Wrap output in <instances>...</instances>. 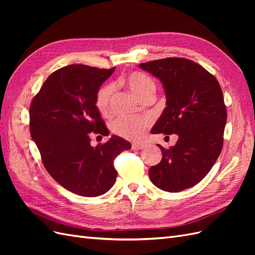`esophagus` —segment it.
Wrapping results in <instances>:
<instances>
[{"label":"esophagus","mask_w":255,"mask_h":255,"mask_svg":"<svg viewBox=\"0 0 255 255\" xmlns=\"http://www.w3.org/2000/svg\"><path fill=\"white\" fill-rule=\"evenodd\" d=\"M132 146H133V149H135V150H141V149L144 148L145 144L142 143V142H134L132 144Z\"/></svg>","instance_id":"34e87169"}]
</instances>
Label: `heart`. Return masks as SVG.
Wrapping results in <instances>:
<instances>
[{
	"instance_id": "1",
	"label": "heart",
	"mask_w": 255,
	"mask_h": 255,
	"mask_svg": "<svg viewBox=\"0 0 255 255\" xmlns=\"http://www.w3.org/2000/svg\"><path fill=\"white\" fill-rule=\"evenodd\" d=\"M125 82L135 95L141 100L146 97H154L156 91V84L149 74L140 71H135L128 74ZM115 92V85L112 83L104 84L100 87L96 95L95 104L100 114L106 115L111 109V100ZM149 126V121L146 119L137 118H125L120 117L115 119L111 123V128L113 133L127 139L136 140L139 139L144 134L145 128Z\"/></svg>"
}]
</instances>
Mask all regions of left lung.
Listing matches in <instances>:
<instances>
[{"instance_id": "1", "label": "left lung", "mask_w": 255, "mask_h": 255, "mask_svg": "<svg viewBox=\"0 0 255 255\" xmlns=\"http://www.w3.org/2000/svg\"><path fill=\"white\" fill-rule=\"evenodd\" d=\"M139 67L159 79L167 99L151 133L179 136L170 149L157 144L163 157L149 169L151 182L169 192L195 186L222 150L227 109L220 85L202 66L186 58L168 57Z\"/></svg>"}]
</instances>
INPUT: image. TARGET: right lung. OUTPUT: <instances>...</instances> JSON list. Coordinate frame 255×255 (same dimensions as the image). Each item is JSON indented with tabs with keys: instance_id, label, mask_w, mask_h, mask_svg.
Here are the masks:
<instances>
[{
	"instance_id": "right-lung-1",
	"label": "right lung",
	"mask_w": 255,
	"mask_h": 255,
	"mask_svg": "<svg viewBox=\"0 0 255 255\" xmlns=\"http://www.w3.org/2000/svg\"><path fill=\"white\" fill-rule=\"evenodd\" d=\"M115 71L86 65H70L45 80L29 107L30 136L44 168L67 190L98 197L115 184L114 159L130 143L113 135L92 146L90 133L110 135L95 100L101 85Z\"/></svg>"
}]
</instances>
